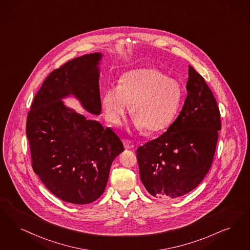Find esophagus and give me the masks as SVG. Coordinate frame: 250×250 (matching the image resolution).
Returning <instances> with one entry per match:
<instances>
[{
	"mask_svg": "<svg viewBox=\"0 0 250 250\" xmlns=\"http://www.w3.org/2000/svg\"><path fill=\"white\" fill-rule=\"evenodd\" d=\"M124 146L126 150H130V149H133L134 148V144L132 141L130 140H124Z\"/></svg>",
	"mask_w": 250,
	"mask_h": 250,
	"instance_id": "obj_1",
	"label": "esophagus"
}]
</instances>
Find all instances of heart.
I'll return each mask as SVG.
<instances>
[{
	"label": "heart",
	"mask_w": 250,
	"mask_h": 250,
	"mask_svg": "<svg viewBox=\"0 0 250 250\" xmlns=\"http://www.w3.org/2000/svg\"><path fill=\"white\" fill-rule=\"evenodd\" d=\"M181 95L180 83L175 79L166 77L155 69L144 68L125 73L118 86L105 90L102 106L108 121L120 125L132 105L134 126L155 133L172 123Z\"/></svg>",
	"instance_id": "heart-1"
}]
</instances>
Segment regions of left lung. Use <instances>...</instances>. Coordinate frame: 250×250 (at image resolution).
I'll return each instance as SVG.
<instances>
[{
  "label": "left lung",
  "instance_id": "obj_1",
  "mask_svg": "<svg viewBox=\"0 0 250 250\" xmlns=\"http://www.w3.org/2000/svg\"><path fill=\"white\" fill-rule=\"evenodd\" d=\"M187 97L179 116L156 140L137 150L140 180L156 198H179L204 180L215 154L221 128L212 91L189 66Z\"/></svg>",
  "mask_w": 250,
  "mask_h": 250
}]
</instances>
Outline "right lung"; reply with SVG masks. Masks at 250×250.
I'll return each mask as SVG.
<instances>
[{
	"instance_id": "obj_1",
	"label": "right lung",
	"mask_w": 250,
	"mask_h": 250,
	"mask_svg": "<svg viewBox=\"0 0 250 250\" xmlns=\"http://www.w3.org/2000/svg\"><path fill=\"white\" fill-rule=\"evenodd\" d=\"M101 53L83 55L53 70L34 97L27 118L32 168L60 199L84 205L104 192L113 160L124 151L110 127L67 107L74 97L86 111L101 112Z\"/></svg>"
}]
</instances>
